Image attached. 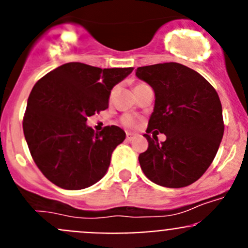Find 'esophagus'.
<instances>
[{
    "mask_svg": "<svg viewBox=\"0 0 248 248\" xmlns=\"http://www.w3.org/2000/svg\"><path fill=\"white\" fill-rule=\"evenodd\" d=\"M126 138H127V140H128V141H131V140L134 138V133H132V132H127Z\"/></svg>",
    "mask_w": 248,
    "mask_h": 248,
    "instance_id": "34e87169",
    "label": "esophagus"
}]
</instances>
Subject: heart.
<instances>
[{"label": "heart", "mask_w": 248, "mask_h": 248, "mask_svg": "<svg viewBox=\"0 0 248 248\" xmlns=\"http://www.w3.org/2000/svg\"><path fill=\"white\" fill-rule=\"evenodd\" d=\"M138 85H141V84H138ZM122 122H124V126H128V127H132L134 124V120L132 119L131 116H124L122 117Z\"/></svg>", "instance_id": "heart-1"}]
</instances>
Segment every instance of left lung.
Masks as SVG:
<instances>
[{
	"mask_svg": "<svg viewBox=\"0 0 248 248\" xmlns=\"http://www.w3.org/2000/svg\"><path fill=\"white\" fill-rule=\"evenodd\" d=\"M136 76L154 89L156 97L145 134L149 147L139 155L141 170L159 186L193 184L212 163L223 137L216 90L198 72L176 62L139 67ZM158 131L166 134V142H158Z\"/></svg>",
	"mask_w": 248,
	"mask_h": 248,
	"instance_id": "8db88e82",
	"label": "left lung"
}]
</instances>
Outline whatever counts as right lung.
I'll use <instances>...</instances> for the list:
<instances>
[{
    "label": "right lung",
    "mask_w": 248,
    "mask_h": 248,
    "mask_svg": "<svg viewBox=\"0 0 248 248\" xmlns=\"http://www.w3.org/2000/svg\"><path fill=\"white\" fill-rule=\"evenodd\" d=\"M133 68H98L69 62L36 82L22 120L25 139L44 176L64 189L92 186L106 175L124 129L94 132L87 117L106 110L112 87Z\"/></svg>",
    "instance_id": "right-lung-1"
}]
</instances>
